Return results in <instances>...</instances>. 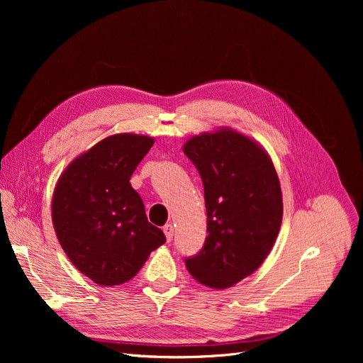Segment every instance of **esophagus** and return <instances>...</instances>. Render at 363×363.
Masks as SVG:
<instances>
[{
  "mask_svg": "<svg viewBox=\"0 0 363 363\" xmlns=\"http://www.w3.org/2000/svg\"><path fill=\"white\" fill-rule=\"evenodd\" d=\"M163 233H164V235H166V240L170 241L172 238H174V226H172L170 223L164 225V226H163Z\"/></svg>",
  "mask_w": 363,
  "mask_h": 363,
  "instance_id": "obj_1",
  "label": "esophagus"
}]
</instances>
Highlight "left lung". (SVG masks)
I'll return each instance as SVG.
<instances>
[{"label": "left lung", "mask_w": 363, "mask_h": 363, "mask_svg": "<svg viewBox=\"0 0 363 363\" xmlns=\"http://www.w3.org/2000/svg\"><path fill=\"white\" fill-rule=\"evenodd\" d=\"M184 152L201 177L207 212L206 241L185 266L207 287L228 289L272 249L282 220L279 179L268 155L230 129L191 138Z\"/></svg>", "instance_id": "obj_1"}]
</instances>
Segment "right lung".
<instances>
[{"instance_id": "right-lung-1", "label": "right lung", "mask_w": 363, "mask_h": 363, "mask_svg": "<svg viewBox=\"0 0 363 363\" xmlns=\"http://www.w3.org/2000/svg\"><path fill=\"white\" fill-rule=\"evenodd\" d=\"M152 144L132 133L108 137L73 160L57 182L51 207L57 238L76 269L95 284L132 279L166 242L129 184Z\"/></svg>"}]
</instances>
